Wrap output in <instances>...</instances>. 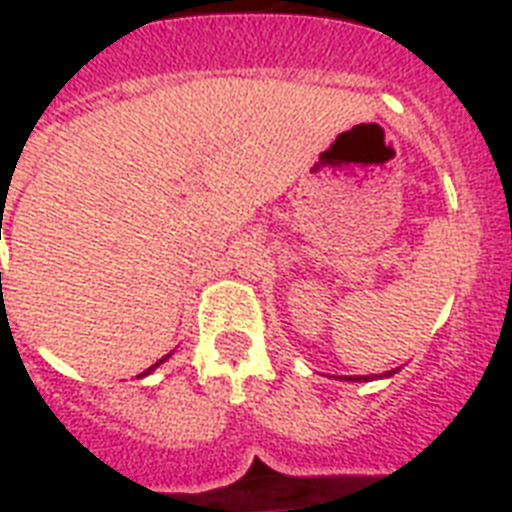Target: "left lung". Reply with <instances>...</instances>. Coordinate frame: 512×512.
<instances>
[{"label":"left lung","mask_w":512,"mask_h":512,"mask_svg":"<svg viewBox=\"0 0 512 512\" xmlns=\"http://www.w3.org/2000/svg\"><path fill=\"white\" fill-rule=\"evenodd\" d=\"M394 373H397V371H386L384 376H394ZM344 378H347V381H368L371 376H344Z\"/></svg>","instance_id":"1"}]
</instances>
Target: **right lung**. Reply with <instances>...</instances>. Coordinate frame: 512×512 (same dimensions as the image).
<instances>
[{"label": "right lung", "mask_w": 512, "mask_h": 512, "mask_svg": "<svg viewBox=\"0 0 512 512\" xmlns=\"http://www.w3.org/2000/svg\"><path fill=\"white\" fill-rule=\"evenodd\" d=\"M168 357H170V355H165V357H162V360H157V363H155V365H152V368H147V371L141 373V376H147V373H152V371H155L157 365H162V363H165V360H168Z\"/></svg>", "instance_id": "add662e5"}]
</instances>
